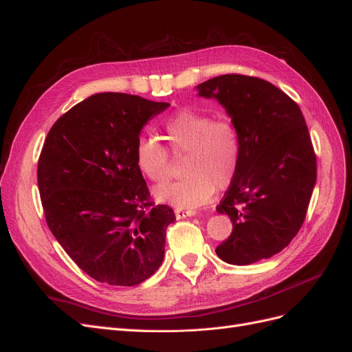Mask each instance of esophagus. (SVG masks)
I'll list each match as a JSON object with an SVG mask.
<instances>
[{"label": "esophagus", "mask_w": 352, "mask_h": 352, "mask_svg": "<svg viewBox=\"0 0 352 352\" xmlns=\"http://www.w3.org/2000/svg\"><path fill=\"white\" fill-rule=\"evenodd\" d=\"M175 214H176V219H185V217H192V216H197V211H195V210L176 208V210H175Z\"/></svg>", "instance_id": "obj_1"}]
</instances>
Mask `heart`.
Instances as JSON below:
<instances>
[{"mask_svg": "<svg viewBox=\"0 0 352 352\" xmlns=\"http://www.w3.org/2000/svg\"><path fill=\"white\" fill-rule=\"evenodd\" d=\"M166 140L175 153L186 151L180 179L155 190L158 201L177 208L199 207L214 189L226 188L236 175L241 141L236 127L228 119H212L206 113L185 109L164 122ZM140 172L154 184L170 176V157L153 136H141L135 145Z\"/></svg>", "mask_w": 352, "mask_h": 352, "instance_id": "obj_1", "label": "heart"}]
</instances>
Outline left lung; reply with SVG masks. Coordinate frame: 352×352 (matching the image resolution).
Listing matches in <instances>:
<instances>
[{"label":"left lung","instance_id":"obj_1","mask_svg":"<svg viewBox=\"0 0 352 352\" xmlns=\"http://www.w3.org/2000/svg\"><path fill=\"white\" fill-rule=\"evenodd\" d=\"M236 127V175L217 207L232 221L216 248L229 264L248 265L287 247L301 229L317 179L316 154L298 104L267 80L223 74L199 83Z\"/></svg>","mask_w":352,"mask_h":352}]
</instances>
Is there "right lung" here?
I'll return each instance as SVG.
<instances>
[{
  "label": "right lung",
  "mask_w": 352,
  "mask_h": 352,
  "mask_svg": "<svg viewBox=\"0 0 352 352\" xmlns=\"http://www.w3.org/2000/svg\"><path fill=\"white\" fill-rule=\"evenodd\" d=\"M138 95L102 92L52 124L38 162L47 225L69 257L95 280L135 286L164 258L176 220L154 206L135 162L142 127L168 109Z\"/></svg>",
  "instance_id": "1"
}]
</instances>
